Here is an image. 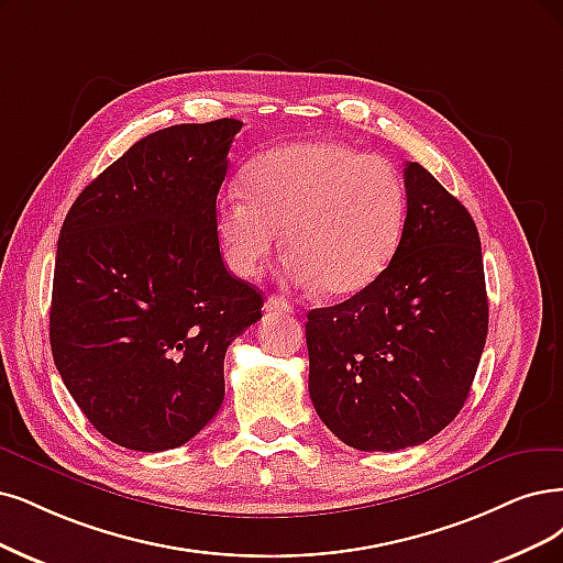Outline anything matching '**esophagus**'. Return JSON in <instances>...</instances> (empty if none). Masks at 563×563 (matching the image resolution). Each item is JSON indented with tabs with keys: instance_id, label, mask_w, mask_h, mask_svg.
Segmentation results:
<instances>
[{
	"instance_id": "1",
	"label": "esophagus",
	"mask_w": 563,
	"mask_h": 563,
	"mask_svg": "<svg viewBox=\"0 0 563 563\" xmlns=\"http://www.w3.org/2000/svg\"><path fill=\"white\" fill-rule=\"evenodd\" d=\"M264 308L268 310V313H295V306L285 301L283 297H268Z\"/></svg>"
}]
</instances>
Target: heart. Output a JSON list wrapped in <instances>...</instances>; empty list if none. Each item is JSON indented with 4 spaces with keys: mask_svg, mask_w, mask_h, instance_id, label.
Segmentation results:
<instances>
[{
    "mask_svg": "<svg viewBox=\"0 0 563 563\" xmlns=\"http://www.w3.org/2000/svg\"><path fill=\"white\" fill-rule=\"evenodd\" d=\"M406 183L380 155L339 141L289 143L247 166L241 187L218 201L222 257L239 278H255L280 245L287 278L347 297L376 280L399 245Z\"/></svg>",
    "mask_w": 563,
    "mask_h": 563,
    "instance_id": "heart-1",
    "label": "heart"
}]
</instances>
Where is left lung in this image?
I'll return each instance as SVG.
<instances>
[{
  "mask_svg": "<svg viewBox=\"0 0 563 563\" xmlns=\"http://www.w3.org/2000/svg\"><path fill=\"white\" fill-rule=\"evenodd\" d=\"M406 222L383 274L308 313V391L320 420L364 452L443 431L471 391L489 306L477 227L422 164L406 162Z\"/></svg>",
  "mask_w": 563,
  "mask_h": 563,
  "instance_id": "1",
  "label": "left lung"
}]
</instances>
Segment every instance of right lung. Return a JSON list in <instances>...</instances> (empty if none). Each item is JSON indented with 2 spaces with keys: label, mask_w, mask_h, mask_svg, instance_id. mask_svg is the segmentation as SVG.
I'll return each instance as SVG.
<instances>
[{
  "label": "right lung",
  "mask_w": 563,
  "mask_h": 563,
  "mask_svg": "<svg viewBox=\"0 0 563 563\" xmlns=\"http://www.w3.org/2000/svg\"><path fill=\"white\" fill-rule=\"evenodd\" d=\"M243 122L174 124L136 141L62 224L51 350L90 424L139 452L180 448L224 399V352L262 292L224 268L216 199Z\"/></svg>",
  "instance_id": "add662e5"
}]
</instances>
